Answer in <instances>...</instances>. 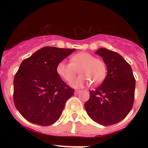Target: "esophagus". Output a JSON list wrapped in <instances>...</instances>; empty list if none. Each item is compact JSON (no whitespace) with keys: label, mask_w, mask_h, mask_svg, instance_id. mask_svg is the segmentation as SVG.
<instances>
[{"label":"esophagus","mask_w":148,"mask_h":148,"mask_svg":"<svg viewBox=\"0 0 148 148\" xmlns=\"http://www.w3.org/2000/svg\"><path fill=\"white\" fill-rule=\"evenodd\" d=\"M80 92H81L80 90H75V92H74V94H75V95H78V94Z\"/></svg>","instance_id":"34e87169"}]
</instances>
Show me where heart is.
Segmentation results:
<instances>
[{
	"mask_svg": "<svg viewBox=\"0 0 148 148\" xmlns=\"http://www.w3.org/2000/svg\"><path fill=\"white\" fill-rule=\"evenodd\" d=\"M79 70L80 75L70 82L74 88H82L92 82L94 85L102 82L107 75V67L102 60L86 52H80L70 58V63L61 61L56 66V72L65 81L69 82Z\"/></svg>",
	"mask_w": 148,
	"mask_h": 148,
	"instance_id": "heart-1",
	"label": "heart"
}]
</instances>
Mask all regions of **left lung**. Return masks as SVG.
<instances>
[{
  "label": "left lung",
  "mask_w": 148,
  "mask_h": 148,
  "mask_svg": "<svg viewBox=\"0 0 148 148\" xmlns=\"http://www.w3.org/2000/svg\"><path fill=\"white\" fill-rule=\"evenodd\" d=\"M95 53L102 58L107 74L102 84L89 92L84 104L86 113L101 125H111L123 120L132 110L135 79L130 65L118 53L101 48Z\"/></svg>",
  "instance_id": "1"
}]
</instances>
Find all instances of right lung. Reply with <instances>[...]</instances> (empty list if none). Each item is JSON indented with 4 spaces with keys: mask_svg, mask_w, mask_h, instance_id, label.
<instances>
[{
    "mask_svg": "<svg viewBox=\"0 0 148 148\" xmlns=\"http://www.w3.org/2000/svg\"><path fill=\"white\" fill-rule=\"evenodd\" d=\"M74 51L45 46L21 64L13 81V100L28 122L49 126L60 118L74 89L60 78L56 66Z\"/></svg>",
    "mask_w": 148,
    "mask_h": 148,
    "instance_id": "obj_1",
    "label": "right lung"
}]
</instances>
